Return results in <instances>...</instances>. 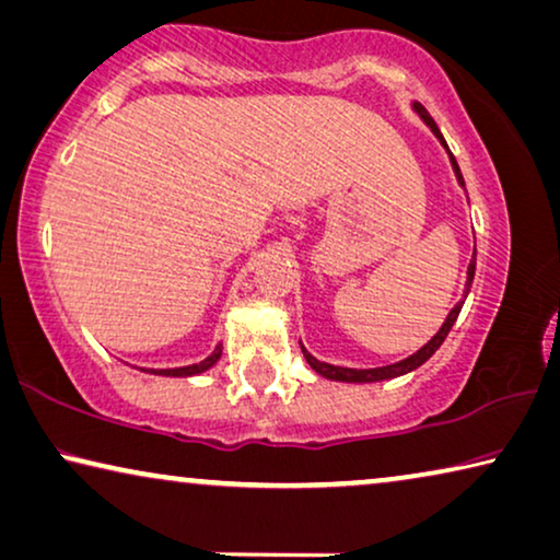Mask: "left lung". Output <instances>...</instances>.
Listing matches in <instances>:
<instances>
[{"mask_svg":"<svg viewBox=\"0 0 560 560\" xmlns=\"http://www.w3.org/2000/svg\"><path fill=\"white\" fill-rule=\"evenodd\" d=\"M411 109H413L416 114H419L421 121L425 124V127H429V129L433 131V137H436V139L441 141V147L446 149L448 162H451V166H454L456 182H458L460 189H466L464 174H460L456 156L451 154V149H448V144H446V139H443L441 129H439V124L433 121V117H431L429 112H425V106H423L421 102H411ZM466 199H468V197H466ZM474 273H476V252H474V256H471V264H468V271H466L464 299H460L458 304H456L454 308H451L448 316H446V322L441 324V328L436 331V336H433V339H431L429 343H423L419 351L411 353V357H406V359L396 361V363H388V366H376V369H349V366H334V363L318 361V359L314 357V353H308V351H306V346L301 343V351H304V359L308 361V366H312L318 376H324V378H328V381H341V384H374V381H388V378H398V376H404V374H411V371H416L419 366H423V363L429 361V359L433 357V353H436V351L441 349V343L446 341V336H448V331H451V326L456 324V318H458V314H460V308H464V301H466V296H468V291H471Z\"/></svg>","mask_w":560,"mask_h":560,"instance_id":"8db88e82","label":"left lung"}]
</instances>
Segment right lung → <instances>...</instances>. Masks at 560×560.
<instances>
[{
  "mask_svg": "<svg viewBox=\"0 0 560 560\" xmlns=\"http://www.w3.org/2000/svg\"><path fill=\"white\" fill-rule=\"evenodd\" d=\"M221 351H224V343H219L214 351L209 353L203 361L191 363V366H179V369H141L144 374H154V376H172V378H189V376H199L203 371H209L214 363L221 359Z\"/></svg>",
  "mask_w": 560,
  "mask_h": 560,
  "instance_id": "right-lung-1",
  "label": "right lung"
}]
</instances>
